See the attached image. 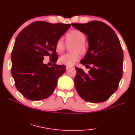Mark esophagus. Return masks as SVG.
<instances>
[{
  "label": "esophagus",
  "mask_w": 135,
  "mask_h": 135,
  "mask_svg": "<svg viewBox=\"0 0 135 135\" xmlns=\"http://www.w3.org/2000/svg\"><path fill=\"white\" fill-rule=\"evenodd\" d=\"M69 69H71V67H69V66H66V71H68V70H69Z\"/></svg>",
  "instance_id": "1"
}]
</instances>
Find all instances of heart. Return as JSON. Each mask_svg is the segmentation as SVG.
<instances>
[{"instance_id": "obj_1", "label": "heart", "mask_w": 135, "mask_h": 135, "mask_svg": "<svg viewBox=\"0 0 135 135\" xmlns=\"http://www.w3.org/2000/svg\"><path fill=\"white\" fill-rule=\"evenodd\" d=\"M68 43L73 42L74 45L72 46L71 53H68L62 55L59 59V62L67 66H72L78 62L80 58V53H84L86 51V46L84 42L85 35L84 33L78 30H73L66 35ZM66 47V44L62 38H59L55 45L56 51L58 54L62 53Z\"/></svg>"}]
</instances>
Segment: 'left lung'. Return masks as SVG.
Listing matches in <instances>:
<instances>
[{"label": "left lung", "instance_id": "8db88e82", "mask_svg": "<svg viewBox=\"0 0 135 135\" xmlns=\"http://www.w3.org/2000/svg\"><path fill=\"white\" fill-rule=\"evenodd\" d=\"M72 26L86 35L89 48L80 63L90 69L85 73L76 68L75 88L85 101L105 102L117 90L123 74V52L118 36L100 21Z\"/></svg>", "mask_w": 135, "mask_h": 135}]
</instances>
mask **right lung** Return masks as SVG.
<instances>
[{
    "mask_svg": "<svg viewBox=\"0 0 135 135\" xmlns=\"http://www.w3.org/2000/svg\"><path fill=\"white\" fill-rule=\"evenodd\" d=\"M71 24L35 22L23 29L17 36L11 55V73L15 87L30 100H40L51 95L57 80L66 71V66L55 64L57 60L56 41ZM49 56L54 64H43Z\"/></svg>",
    "mask_w": 135,
    "mask_h": 135,
    "instance_id": "add662e5",
    "label": "right lung"
}]
</instances>
